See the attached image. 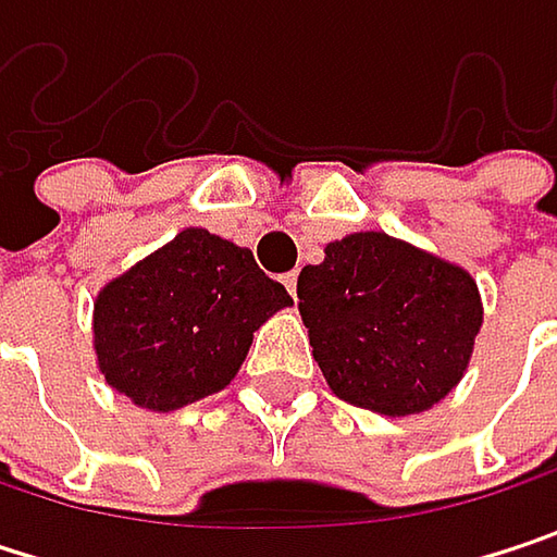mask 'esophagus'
Returning a JSON list of instances; mask_svg holds the SVG:
<instances>
[{
  "mask_svg": "<svg viewBox=\"0 0 557 557\" xmlns=\"http://www.w3.org/2000/svg\"><path fill=\"white\" fill-rule=\"evenodd\" d=\"M296 280H299V274H296V271L283 274V286L289 289V296H293V299H296Z\"/></svg>",
  "mask_w": 557,
  "mask_h": 557,
  "instance_id": "1",
  "label": "esophagus"
}]
</instances>
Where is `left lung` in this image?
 Wrapping results in <instances>:
<instances>
[{
    "label": "left lung",
    "mask_w": 557,
    "mask_h": 557,
    "mask_svg": "<svg viewBox=\"0 0 557 557\" xmlns=\"http://www.w3.org/2000/svg\"><path fill=\"white\" fill-rule=\"evenodd\" d=\"M299 315L335 396L412 416L461 381L481 329L468 271L384 232H358L299 271Z\"/></svg>",
    "instance_id": "8db88e82"
}]
</instances>
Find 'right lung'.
<instances>
[{
	"label": "right lung",
	"instance_id": "obj_1",
	"mask_svg": "<svg viewBox=\"0 0 557 557\" xmlns=\"http://www.w3.org/2000/svg\"><path fill=\"white\" fill-rule=\"evenodd\" d=\"M289 302L248 248L186 228L99 293V371L145 409H180L228 387L261 322Z\"/></svg>",
	"mask_w": 557,
	"mask_h": 557
}]
</instances>
